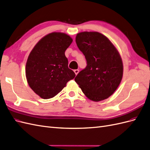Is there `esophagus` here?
I'll return each mask as SVG.
<instances>
[{"mask_svg":"<svg viewBox=\"0 0 150 150\" xmlns=\"http://www.w3.org/2000/svg\"><path fill=\"white\" fill-rule=\"evenodd\" d=\"M74 73L76 74V75H77L79 73V70L78 69H75V70H74Z\"/></svg>","mask_w":150,"mask_h":150,"instance_id":"1","label":"esophagus"}]
</instances>
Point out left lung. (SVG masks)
<instances>
[{
	"label": "left lung",
	"instance_id": "1",
	"mask_svg": "<svg viewBox=\"0 0 150 150\" xmlns=\"http://www.w3.org/2000/svg\"><path fill=\"white\" fill-rule=\"evenodd\" d=\"M76 42L87 61L86 68L74 80L88 98L100 102L118 88L123 76V63L118 50L107 37L96 31L77 34Z\"/></svg>",
	"mask_w": 150,
	"mask_h": 150
}]
</instances>
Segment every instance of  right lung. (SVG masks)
Wrapping results in <instances>:
<instances>
[{
    "instance_id": "1",
    "label": "right lung",
    "mask_w": 150,
    "mask_h": 150,
    "mask_svg": "<svg viewBox=\"0 0 150 150\" xmlns=\"http://www.w3.org/2000/svg\"><path fill=\"white\" fill-rule=\"evenodd\" d=\"M72 42L70 36L53 32L43 37L30 52L26 64L28 84L43 99L53 98L76 76L68 67L65 51Z\"/></svg>"
}]
</instances>
